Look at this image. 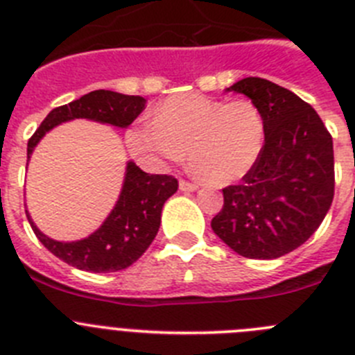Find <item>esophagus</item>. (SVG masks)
<instances>
[{"label": "esophagus", "mask_w": 355, "mask_h": 355, "mask_svg": "<svg viewBox=\"0 0 355 355\" xmlns=\"http://www.w3.org/2000/svg\"><path fill=\"white\" fill-rule=\"evenodd\" d=\"M178 187H180V191H184V193H193V191L198 189V184H191V182L187 180H180L178 182Z\"/></svg>", "instance_id": "obj_1"}]
</instances>
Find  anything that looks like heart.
<instances>
[{
    "instance_id": "1",
    "label": "heart",
    "mask_w": 355,
    "mask_h": 355,
    "mask_svg": "<svg viewBox=\"0 0 355 355\" xmlns=\"http://www.w3.org/2000/svg\"><path fill=\"white\" fill-rule=\"evenodd\" d=\"M134 159L164 170L184 159L217 185L233 184L253 170L265 143V122L251 101L226 102L200 94L166 98L154 120H139L125 132Z\"/></svg>"
}]
</instances>
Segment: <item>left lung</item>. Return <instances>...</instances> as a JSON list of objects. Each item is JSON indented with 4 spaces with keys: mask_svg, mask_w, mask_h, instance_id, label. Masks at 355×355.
<instances>
[{
    "mask_svg": "<svg viewBox=\"0 0 355 355\" xmlns=\"http://www.w3.org/2000/svg\"><path fill=\"white\" fill-rule=\"evenodd\" d=\"M225 92L260 110L265 143L241 184L223 189L225 205L210 225L241 257L274 260L304 244L331 209L333 138L308 102L276 83L245 78Z\"/></svg>",
    "mask_w": 355,
    "mask_h": 355,
    "instance_id": "1",
    "label": "left lung"
}]
</instances>
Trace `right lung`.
<instances>
[{
	"instance_id": "1",
	"label": "right lung",
	"mask_w": 355,
	"mask_h": 355,
	"mask_svg": "<svg viewBox=\"0 0 355 355\" xmlns=\"http://www.w3.org/2000/svg\"><path fill=\"white\" fill-rule=\"evenodd\" d=\"M145 104L146 101L139 95L95 90L70 104L56 107L47 114L28 141V161L40 139L60 123L85 118L104 125L125 129L145 110ZM177 189V178L145 173L136 162L127 161L122 189L113 210L88 237L72 242L54 241L38 230L28 210L26 216L38 241L54 257L79 270L116 272L130 267L154 242L161 226L162 207Z\"/></svg>"
}]
</instances>
